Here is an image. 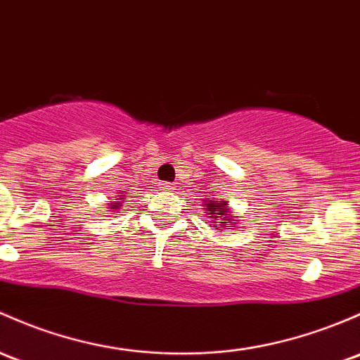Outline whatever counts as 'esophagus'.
I'll return each mask as SVG.
<instances>
[{"instance_id":"esophagus-1","label":"esophagus","mask_w":360,"mask_h":360,"mask_svg":"<svg viewBox=\"0 0 360 360\" xmlns=\"http://www.w3.org/2000/svg\"><path fill=\"white\" fill-rule=\"evenodd\" d=\"M162 188H164L165 191H170V190H174V186H172V184H170V183H164V184H162Z\"/></svg>"}]
</instances>
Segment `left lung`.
I'll list each match as a JSON object with an SVG mask.
<instances>
[{
	"instance_id": "8db88e82",
	"label": "left lung",
	"mask_w": 360,
	"mask_h": 360,
	"mask_svg": "<svg viewBox=\"0 0 360 360\" xmlns=\"http://www.w3.org/2000/svg\"><path fill=\"white\" fill-rule=\"evenodd\" d=\"M228 202H224V203H217L214 200V202H207L205 203V207H207V212L205 214L209 215L210 219H214V229H233V228H236V224H238V219H236V215H233L231 214V210L228 209Z\"/></svg>"
}]
</instances>
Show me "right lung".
<instances>
[{"label": "right lung", "instance_id": "1", "mask_svg": "<svg viewBox=\"0 0 360 360\" xmlns=\"http://www.w3.org/2000/svg\"><path fill=\"white\" fill-rule=\"evenodd\" d=\"M120 196H122V198H124V195H120ZM113 200H115V198H113ZM108 207H110L112 212H117V210L120 209V207H122V203H120V202H112V203H108Z\"/></svg>", "mask_w": 360, "mask_h": 360}]
</instances>
